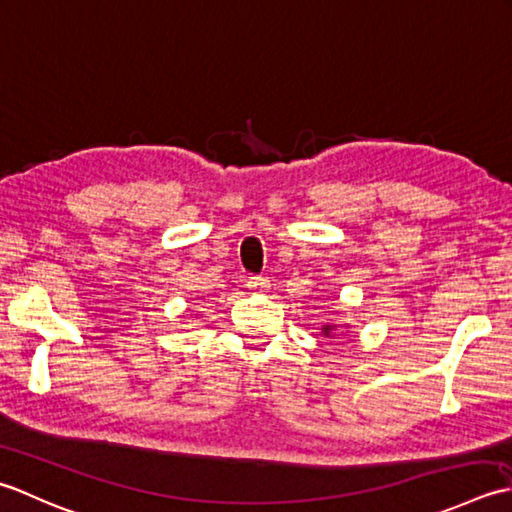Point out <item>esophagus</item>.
Returning a JSON list of instances; mask_svg holds the SVG:
<instances>
[{
	"label": "esophagus",
	"instance_id": "34e87169",
	"mask_svg": "<svg viewBox=\"0 0 512 512\" xmlns=\"http://www.w3.org/2000/svg\"><path fill=\"white\" fill-rule=\"evenodd\" d=\"M247 287L254 291H265V289H269V278L267 276H249Z\"/></svg>",
	"mask_w": 512,
	"mask_h": 512
}]
</instances>
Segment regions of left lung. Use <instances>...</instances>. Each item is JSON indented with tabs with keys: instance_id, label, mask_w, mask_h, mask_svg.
Masks as SVG:
<instances>
[{
	"instance_id": "8db88e82",
	"label": "left lung",
	"mask_w": 512,
	"mask_h": 512,
	"mask_svg": "<svg viewBox=\"0 0 512 512\" xmlns=\"http://www.w3.org/2000/svg\"><path fill=\"white\" fill-rule=\"evenodd\" d=\"M322 331H325V336H329V333L333 331V325H325V327H322Z\"/></svg>"
}]
</instances>
